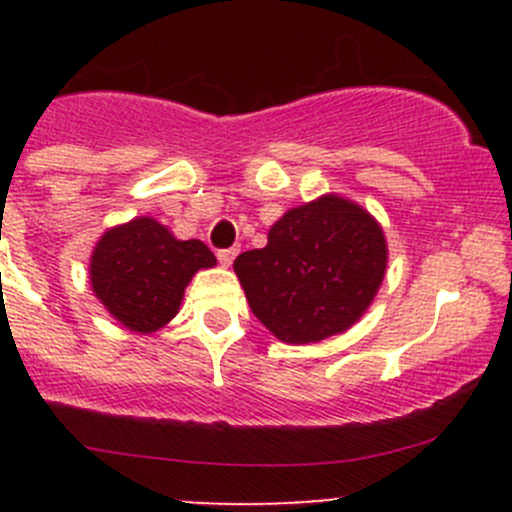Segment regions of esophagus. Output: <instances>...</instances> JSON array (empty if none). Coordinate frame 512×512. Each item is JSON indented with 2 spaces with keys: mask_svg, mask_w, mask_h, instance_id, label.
<instances>
[{
  "mask_svg": "<svg viewBox=\"0 0 512 512\" xmlns=\"http://www.w3.org/2000/svg\"><path fill=\"white\" fill-rule=\"evenodd\" d=\"M235 255H237L235 247H230V250H218V260H220V265H223V267H230V265H232V260H235Z\"/></svg>",
  "mask_w": 512,
  "mask_h": 512,
  "instance_id": "1",
  "label": "esophagus"
}]
</instances>
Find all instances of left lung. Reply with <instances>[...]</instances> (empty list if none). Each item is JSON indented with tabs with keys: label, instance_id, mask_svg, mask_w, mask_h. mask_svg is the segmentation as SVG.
<instances>
[{
	"label": "left lung",
	"instance_id": "1",
	"mask_svg": "<svg viewBox=\"0 0 512 512\" xmlns=\"http://www.w3.org/2000/svg\"><path fill=\"white\" fill-rule=\"evenodd\" d=\"M386 237L361 205L322 195L287 210L262 250L235 260L252 314L287 344L342 334L369 309L386 275Z\"/></svg>",
	"mask_w": 512,
	"mask_h": 512
}]
</instances>
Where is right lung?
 <instances>
[{
	"label": "right lung",
	"instance_id": "1",
	"mask_svg": "<svg viewBox=\"0 0 512 512\" xmlns=\"http://www.w3.org/2000/svg\"><path fill=\"white\" fill-rule=\"evenodd\" d=\"M218 265L200 240H178L153 218H133L101 235L91 252V289L116 322L138 334L165 327L178 314L198 270Z\"/></svg>",
	"mask_w": 512,
	"mask_h": 512
}]
</instances>
